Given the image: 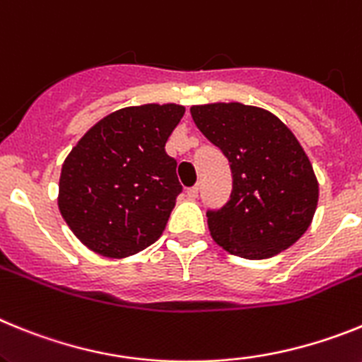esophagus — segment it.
Wrapping results in <instances>:
<instances>
[{
  "instance_id": "34e87169",
  "label": "esophagus",
  "mask_w": 362,
  "mask_h": 362,
  "mask_svg": "<svg viewBox=\"0 0 362 362\" xmlns=\"http://www.w3.org/2000/svg\"><path fill=\"white\" fill-rule=\"evenodd\" d=\"M185 193H187V197H189V199H191V200H194V199H199L200 187H199V185H193V187H189V189L185 191Z\"/></svg>"
}]
</instances>
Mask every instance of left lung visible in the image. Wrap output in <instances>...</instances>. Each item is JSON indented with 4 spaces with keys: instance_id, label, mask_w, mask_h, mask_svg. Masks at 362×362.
Wrapping results in <instances>:
<instances>
[{
    "instance_id": "obj_1",
    "label": "left lung",
    "mask_w": 362,
    "mask_h": 362,
    "mask_svg": "<svg viewBox=\"0 0 362 362\" xmlns=\"http://www.w3.org/2000/svg\"><path fill=\"white\" fill-rule=\"evenodd\" d=\"M191 116L233 175L228 204L207 211L213 240L250 260L293 246L319 202V182L295 134L273 112L238 102L193 105Z\"/></svg>"
}]
</instances>
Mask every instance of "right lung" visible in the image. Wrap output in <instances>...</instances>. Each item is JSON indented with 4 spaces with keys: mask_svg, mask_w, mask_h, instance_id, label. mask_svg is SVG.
Here are the masks:
<instances>
[{
    "mask_svg": "<svg viewBox=\"0 0 362 362\" xmlns=\"http://www.w3.org/2000/svg\"><path fill=\"white\" fill-rule=\"evenodd\" d=\"M185 112L177 103L124 107L94 124L59 175V213L90 251L125 259L160 238L182 185L165 142Z\"/></svg>",
    "mask_w": 362,
    "mask_h": 362,
    "instance_id": "1",
    "label": "right lung"
}]
</instances>
